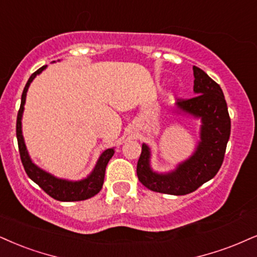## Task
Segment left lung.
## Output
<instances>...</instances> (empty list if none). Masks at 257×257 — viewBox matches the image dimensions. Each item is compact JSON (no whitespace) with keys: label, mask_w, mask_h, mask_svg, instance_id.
I'll return each instance as SVG.
<instances>
[{"label":"left lung","mask_w":257,"mask_h":257,"mask_svg":"<svg viewBox=\"0 0 257 257\" xmlns=\"http://www.w3.org/2000/svg\"><path fill=\"white\" fill-rule=\"evenodd\" d=\"M193 74L195 96L179 100L176 108L201 120L200 141L192 156L169 173L154 172L150 166V148L142 145L137 175L150 191L170 195L189 194L213 179L223 164L231 131L225 97L219 84L204 70L193 66Z\"/></svg>","instance_id":"1"}]
</instances>
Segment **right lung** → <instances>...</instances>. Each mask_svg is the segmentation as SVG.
I'll return each instance as SVG.
<instances>
[{
	"instance_id": "add662e5",
	"label": "right lung",
	"mask_w": 257,
	"mask_h": 257,
	"mask_svg": "<svg viewBox=\"0 0 257 257\" xmlns=\"http://www.w3.org/2000/svg\"><path fill=\"white\" fill-rule=\"evenodd\" d=\"M46 65L41 66L40 69L31 75L28 78L26 85H25L24 91H22L21 96V104L20 109L18 113V120H17V138L19 144V151H20V157L22 166L25 168V172L32 181H34L38 186L43 189L44 192L47 193L51 198L56 199L59 201H81L89 199L95 194H97L101 191L103 185L104 179V172H106V167L108 164L109 160L114 155V149H107L104 150L101 156L97 160L96 166L93 169L89 175L85 179L80 180V181H69V180L58 179V177L51 175L50 173H46L45 170L40 169L39 167L36 166L32 162L30 155L25 145L24 136H22L21 130V119L22 113H24V106L26 102V94L28 90V87L32 83V81L36 78L37 75H39L41 71L45 70Z\"/></svg>"
}]
</instances>
